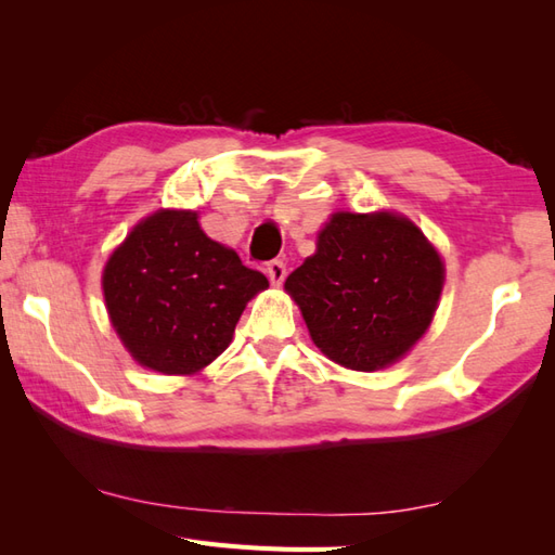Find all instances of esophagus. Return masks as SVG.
Wrapping results in <instances>:
<instances>
[{
	"instance_id": "obj_1",
	"label": "esophagus",
	"mask_w": 555,
	"mask_h": 555,
	"mask_svg": "<svg viewBox=\"0 0 555 555\" xmlns=\"http://www.w3.org/2000/svg\"><path fill=\"white\" fill-rule=\"evenodd\" d=\"M267 276H269V281L274 286H279V284H284V279H286V264L281 262V259H271V262L267 264Z\"/></svg>"
}]
</instances>
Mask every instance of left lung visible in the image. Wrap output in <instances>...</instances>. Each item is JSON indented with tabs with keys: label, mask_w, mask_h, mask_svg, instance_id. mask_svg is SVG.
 Returning <instances> with one entry per match:
<instances>
[{
	"label": "left lung",
	"mask_w": 555,
	"mask_h": 555,
	"mask_svg": "<svg viewBox=\"0 0 555 555\" xmlns=\"http://www.w3.org/2000/svg\"><path fill=\"white\" fill-rule=\"evenodd\" d=\"M443 262L415 223L379 211H338L317 253L286 279L314 346L348 370L374 372L427 332Z\"/></svg>",
	"instance_id": "1"
}]
</instances>
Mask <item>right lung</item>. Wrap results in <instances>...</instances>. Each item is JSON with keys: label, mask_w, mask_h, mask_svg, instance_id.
Segmentation results:
<instances>
[{"label": "right lung", "mask_w": 555, "mask_h": 555, "mask_svg": "<svg viewBox=\"0 0 555 555\" xmlns=\"http://www.w3.org/2000/svg\"><path fill=\"white\" fill-rule=\"evenodd\" d=\"M262 271L199 229L195 211L140 221L104 267L112 324L128 352L162 374H195L229 348Z\"/></svg>", "instance_id": "1"}]
</instances>
